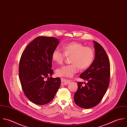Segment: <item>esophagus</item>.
<instances>
[{"mask_svg": "<svg viewBox=\"0 0 127 127\" xmlns=\"http://www.w3.org/2000/svg\"><path fill=\"white\" fill-rule=\"evenodd\" d=\"M61 85H65L68 84L71 82L70 80L66 79H65L63 78H61Z\"/></svg>", "mask_w": 127, "mask_h": 127, "instance_id": "1", "label": "esophagus"}]
</instances>
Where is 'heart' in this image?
<instances>
[{"mask_svg":"<svg viewBox=\"0 0 127 127\" xmlns=\"http://www.w3.org/2000/svg\"><path fill=\"white\" fill-rule=\"evenodd\" d=\"M62 51L55 49L53 51L51 59L57 64H61L66 56H71L70 65L63 66L56 70L57 76L65 77H71L76 73L78 68L85 70L88 68L94 57V51L88 47L75 42L65 44Z\"/></svg>","mask_w":127,"mask_h":127,"instance_id":"b5f03b06","label":"heart"}]
</instances>
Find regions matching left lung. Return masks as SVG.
<instances>
[{
  "instance_id": "8db88e82",
  "label": "left lung",
  "mask_w": 127,
  "mask_h": 127,
  "mask_svg": "<svg viewBox=\"0 0 127 127\" xmlns=\"http://www.w3.org/2000/svg\"><path fill=\"white\" fill-rule=\"evenodd\" d=\"M95 59L90 67L80 75L87 81L83 86L77 83L78 89L74 95L76 105L83 108L97 105L102 100L108 88L110 80V63L107 55L101 46L93 41Z\"/></svg>"
}]
</instances>
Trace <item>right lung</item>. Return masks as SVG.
<instances>
[{
    "instance_id": "add662e5",
    "label": "right lung",
    "mask_w": 127,
    "mask_h": 127,
    "mask_svg": "<svg viewBox=\"0 0 127 127\" xmlns=\"http://www.w3.org/2000/svg\"><path fill=\"white\" fill-rule=\"evenodd\" d=\"M59 41L54 37H38L26 47L21 56L19 71L22 87L26 97L35 104L51 102L60 86V77H52L51 69V55Z\"/></svg>"
}]
</instances>
